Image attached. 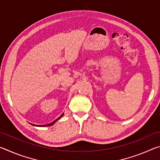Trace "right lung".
Instances as JSON below:
<instances>
[{
	"mask_svg": "<svg viewBox=\"0 0 160 160\" xmlns=\"http://www.w3.org/2000/svg\"><path fill=\"white\" fill-rule=\"evenodd\" d=\"M63 114H64V113H63V114H62L61 116H60V117H58V118H56V120L55 121H53V122L52 123H48V124H46V125H34V124H32V125H33V126H38V127H45V126H51V125H53V124H54V123H55L56 122V121H57L58 120V119H60L61 117H62V116H63Z\"/></svg>",
	"mask_w": 160,
	"mask_h": 160,
	"instance_id": "right-lung-1",
	"label": "right lung"
}]
</instances>
